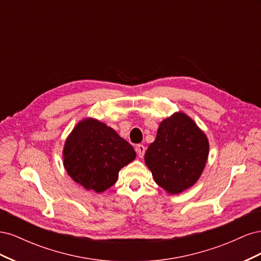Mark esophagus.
<instances>
[{
    "label": "esophagus",
    "mask_w": 261,
    "mask_h": 261,
    "mask_svg": "<svg viewBox=\"0 0 261 261\" xmlns=\"http://www.w3.org/2000/svg\"><path fill=\"white\" fill-rule=\"evenodd\" d=\"M145 151H146V148H145L144 145H137L136 146V152H137L139 158H143L144 156Z\"/></svg>",
    "instance_id": "obj_1"
}]
</instances>
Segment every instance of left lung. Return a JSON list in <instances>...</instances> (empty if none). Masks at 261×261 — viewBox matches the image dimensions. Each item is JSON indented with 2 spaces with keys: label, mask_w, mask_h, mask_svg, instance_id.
I'll list each match as a JSON object with an SVG mask.
<instances>
[{
  "label": "left lung",
  "mask_w": 261,
  "mask_h": 261,
  "mask_svg": "<svg viewBox=\"0 0 261 261\" xmlns=\"http://www.w3.org/2000/svg\"><path fill=\"white\" fill-rule=\"evenodd\" d=\"M209 153L207 136L191 117L174 113L158 128L145 162L154 181L169 194H179L200 177Z\"/></svg>",
  "instance_id": "8db88e82"
}]
</instances>
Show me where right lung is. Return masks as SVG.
Segmentation results:
<instances>
[{"label":"right lung","instance_id":"right-lung-1","mask_svg":"<svg viewBox=\"0 0 261 261\" xmlns=\"http://www.w3.org/2000/svg\"><path fill=\"white\" fill-rule=\"evenodd\" d=\"M63 158L68 175L76 183L102 193L115 183L118 172L135 159L136 152L113 128L86 118L66 139Z\"/></svg>","mask_w":261,"mask_h":261}]
</instances>
